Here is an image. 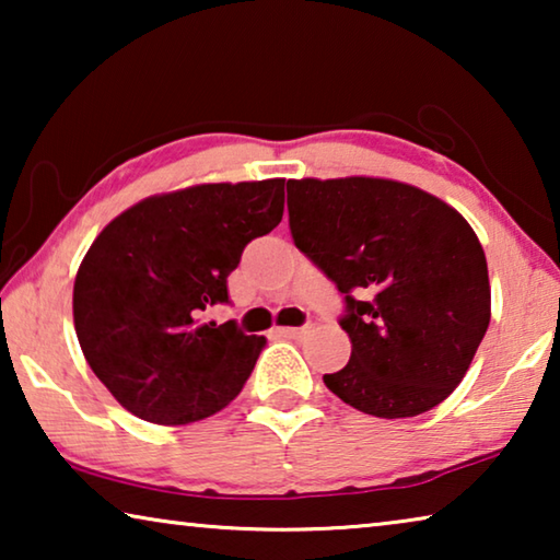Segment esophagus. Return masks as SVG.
Segmentation results:
<instances>
[{
    "mask_svg": "<svg viewBox=\"0 0 560 560\" xmlns=\"http://www.w3.org/2000/svg\"><path fill=\"white\" fill-rule=\"evenodd\" d=\"M277 334L283 338H301L303 334H306V328H293V326L289 328L287 326V328H277Z\"/></svg>",
    "mask_w": 560,
    "mask_h": 560,
    "instance_id": "1",
    "label": "esophagus"
}]
</instances>
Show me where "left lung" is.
<instances>
[{"mask_svg": "<svg viewBox=\"0 0 560 560\" xmlns=\"http://www.w3.org/2000/svg\"><path fill=\"white\" fill-rule=\"evenodd\" d=\"M287 189L293 242L348 303L350 360L324 375L328 390L385 420L447 400L491 318L487 257L469 222L387 177H301Z\"/></svg>", "mask_w": 560, "mask_h": 560, "instance_id": "1", "label": "left lung"}]
</instances>
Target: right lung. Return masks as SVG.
Wrapping results in <instances>:
<instances>
[{"label": "right lung", "instance_id": "add662e5", "mask_svg": "<svg viewBox=\"0 0 560 560\" xmlns=\"http://www.w3.org/2000/svg\"><path fill=\"white\" fill-rule=\"evenodd\" d=\"M283 183L150 195L93 240L73 281V326L91 371L128 412L187 424L242 393L267 338L200 316L230 301L226 277L244 246L281 222Z\"/></svg>", "mask_w": 560, "mask_h": 560}]
</instances>
